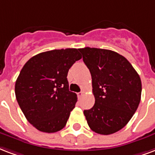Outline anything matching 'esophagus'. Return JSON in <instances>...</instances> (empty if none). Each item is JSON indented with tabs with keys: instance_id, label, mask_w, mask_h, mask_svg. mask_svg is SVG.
Returning <instances> with one entry per match:
<instances>
[{
	"instance_id": "esophagus-1",
	"label": "esophagus",
	"mask_w": 155,
	"mask_h": 155,
	"mask_svg": "<svg viewBox=\"0 0 155 155\" xmlns=\"http://www.w3.org/2000/svg\"><path fill=\"white\" fill-rule=\"evenodd\" d=\"M77 95H78V97H79V98H81L83 95H84V93H83V92H80V93H77Z\"/></svg>"
}]
</instances>
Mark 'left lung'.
Instances as JSON below:
<instances>
[{
  "mask_svg": "<svg viewBox=\"0 0 155 155\" xmlns=\"http://www.w3.org/2000/svg\"><path fill=\"white\" fill-rule=\"evenodd\" d=\"M92 76L95 104L84 110L93 132L110 135L122 129L137 109L141 81L124 57L108 49H79Z\"/></svg>",
  "mask_w": 155,
  "mask_h": 155,
  "instance_id": "obj_1",
  "label": "left lung"
}]
</instances>
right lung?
Here are the masks:
<instances>
[{
    "mask_svg": "<svg viewBox=\"0 0 155 155\" xmlns=\"http://www.w3.org/2000/svg\"><path fill=\"white\" fill-rule=\"evenodd\" d=\"M82 56L77 49H54L36 54L23 66L15 83V96L22 113L43 133L66 126L77 95L69 91L67 73Z\"/></svg>",
    "mask_w": 155,
    "mask_h": 155,
    "instance_id": "add662e5",
    "label": "right lung"
}]
</instances>
